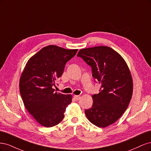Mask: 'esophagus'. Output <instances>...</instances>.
Masks as SVG:
<instances>
[{
    "label": "esophagus",
    "mask_w": 151,
    "mask_h": 151,
    "mask_svg": "<svg viewBox=\"0 0 151 151\" xmlns=\"http://www.w3.org/2000/svg\"><path fill=\"white\" fill-rule=\"evenodd\" d=\"M74 99H76V100H79V99H80V98H81V96H79V95H74Z\"/></svg>",
    "instance_id": "esophagus-1"
}]
</instances>
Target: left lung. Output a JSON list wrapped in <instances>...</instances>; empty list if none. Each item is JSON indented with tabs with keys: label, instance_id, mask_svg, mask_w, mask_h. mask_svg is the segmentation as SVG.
Masks as SVG:
<instances>
[{
	"label": "left lung",
	"instance_id": "8db88e82",
	"mask_svg": "<svg viewBox=\"0 0 151 151\" xmlns=\"http://www.w3.org/2000/svg\"><path fill=\"white\" fill-rule=\"evenodd\" d=\"M77 56L91 66L93 77L101 84L99 93L92 96V106L85 110L87 118L99 127L113 124L125 111L133 92L127 63L119 53L104 46L81 49Z\"/></svg>",
	"mask_w": 151,
	"mask_h": 151
}]
</instances>
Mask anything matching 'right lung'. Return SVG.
Here are the masks:
<instances>
[{"label":"right lung","mask_w":151,"mask_h":151,"mask_svg":"<svg viewBox=\"0 0 151 151\" xmlns=\"http://www.w3.org/2000/svg\"><path fill=\"white\" fill-rule=\"evenodd\" d=\"M77 50L55 45L45 47L29 58L22 73L19 91L24 106L45 127L58 124L63 119L67 105L72 102L70 94L55 92L53 86L62 76L66 63Z\"/></svg>","instance_id":"add662e5"}]
</instances>
